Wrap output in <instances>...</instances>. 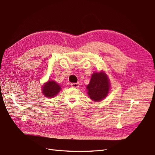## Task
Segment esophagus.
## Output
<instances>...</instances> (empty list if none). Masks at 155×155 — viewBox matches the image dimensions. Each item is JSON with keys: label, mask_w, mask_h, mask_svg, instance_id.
I'll list each match as a JSON object with an SVG mask.
<instances>
[{"label": "esophagus", "mask_w": 155, "mask_h": 155, "mask_svg": "<svg viewBox=\"0 0 155 155\" xmlns=\"http://www.w3.org/2000/svg\"><path fill=\"white\" fill-rule=\"evenodd\" d=\"M71 85L72 87L77 88L79 87V86H80V84H79L78 82H77V83H71Z\"/></svg>", "instance_id": "1"}]
</instances>
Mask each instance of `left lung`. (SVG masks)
Wrapping results in <instances>:
<instances>
[{
  "label": "left lung",
  "instance_id": "obj_1",
  "mask_svg": "<svg viewBox=\"0 0 155 155\" xmlns=\"http://www.w3.org/2000/svg\"><path fill=\"white\" fill-rule=\"evenodd\" d=\"M110 81L105 72H94L92 74L89 84L86 86L88 95L94 102H100L108 94L110 90Z\"/></svg>",
  "mask_w": 155,
  "mask_h": 155
}]
</instances>
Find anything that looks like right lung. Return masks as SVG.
Instances as JSON below:
<instances>
[{"label":"right lung","mask_w":155,"mask_h":155,"mask_svg":"<svg viewBox=\"0 0 155 155\" xmlns=\"http://www.w3.org/2000/svg\"><path fill=\"white\" fill-rule=\"evenodd\" d=\"M61 90V86L54 81H48L42 86V94L47 98H53Z\"/></svg>","instance_id":"1"}]
</instances>
